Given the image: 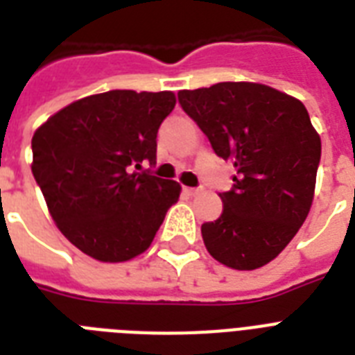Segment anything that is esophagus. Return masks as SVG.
Instances as JSON below:
<instances>
[{
    "label": "esophagus",
    "instance_id": "obj_1",
    "mask_svg": "<svg viewBox=\"0 0 355 355\" xmlns=\"http://www.w3.org/2000/svg\"><path fill=\"white\" fill-rule=\"evenodd\" d=\"M184 191H186V193L191 195V197H193V195L200 193V191H202V188H184Z\"/></svg>",
    "mask_w": 355,
    "mask_h": 355
}]
</instances>
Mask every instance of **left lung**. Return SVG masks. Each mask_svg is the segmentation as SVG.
Instances as JSON below:
<instances>
[{
  "instance_id": "left-lung-1",
  "label": "left lung",
  "mask_w": 355,
  "mask_h": 355,
  "mask_svg": "<svg viewBox=\"0 0 355 355\" xmlns=\"http://www.w3.org/2000/svg\"><path fill=\"white\" fill-rule=\"evenodd\" d=\"M178 103L211 149L236 167L223 214L200 232L227 267H263L287 247L313 202L320 138L295 97L256 83L178 92Z\"/></svg>"
}]
</instances>
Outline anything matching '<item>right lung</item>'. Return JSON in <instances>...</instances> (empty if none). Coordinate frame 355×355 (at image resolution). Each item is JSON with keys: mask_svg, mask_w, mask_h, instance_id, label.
Listing matches in <instances>:
<instances>
[{"mask_svg": "<svg viewBox=\"0 0 355 355\" xmlns=\"http://www.w3.org/2000/svg\"><path fill=\"white\" fill-rule=\"evenodd\" d=\"M171 92L110 90L71 103L33 136V175L60 232L99 261L149 248L178 200L155 177L156 134L175 108Z\"/></svg>", "mask_w": 355, "mask_h": 355, "instance_id": "obj_1", "label": "right lung"}]
</instances>
